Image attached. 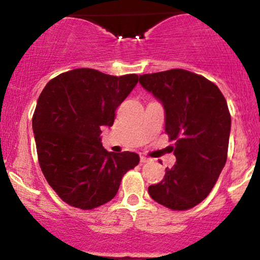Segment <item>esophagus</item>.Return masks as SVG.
<instances>
[{"mask_svg":"<svg viewBox=\"0 0 260 260\" xmlns=\"http://www.w3.org/2000/svg\"><path fill=\"white\" fill-rule=\"evenodd\" d=\"M149 161H150V159H149V157H145V156H140V162L142 164H145V162H149Z\"/></svg>","mask_w":260,"mask_h":260,"instance_id":"obj_1","label":"esophagus"}]
</instances>
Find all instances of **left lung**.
<instances>
[{"label": "left lung", "mask_w": 260, "mask_h": 260, "mask_svg": "<svg viewBox=\"0 0 260 260\" xmlns=\"http://www.w3.org/2000/svg\"><path fill=\"white\" fill-rule=\"evenodd\" d=\"M139 83L165 109V132L176 164L149 186L151 198L171 210H187L207 198L228 159L231 116L220 89L186 70L139 76Z\"/></svg>", "instance_id": "1"}]
</instances>
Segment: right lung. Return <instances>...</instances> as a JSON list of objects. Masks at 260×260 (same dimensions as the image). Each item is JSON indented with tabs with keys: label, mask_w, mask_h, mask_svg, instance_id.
Returning a JSON list of instances; mask_svg holds the SVG:
<instances>
[{
	"label": "right lung",
	"mask_w": 260,
	"mask_h": 260,
	"mask_svg": "<svg viewBox=\"0 0 260 260\" xmlns=\"http://www.w3.org/2000/svg\"><path fill=\"white\" fill-rule=\"evenodd\" d=\"M138 83L137 74L116 77L77 68L50 80L38 99L32 131L47 183L67 204L90 210L110 202L128 170L139 164L131 151L111 153L101 128Z\"/></svg>",
	"instance_id": "1"
}]
</instances>
